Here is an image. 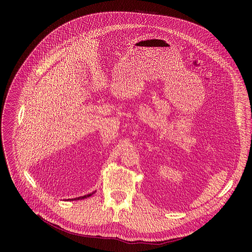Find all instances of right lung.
Masks as SVG:
<instances>
[{"label":"right lung","instance_id":"add662e5","mask_svg":"<svg viewBox=\"0 0 252 252\" xmlns=\"http://www.w3.org/2000/svg\"><path fill=\"white\" fill-rule=\"evenodd\" d=\"M94 193V192H93ZM93 193H90V194H87V195H84V196H80V197H78V198H73V200H78V199H84V198H87V197H89V196H91V195H93ZM69 200H71V199H69Z\"/></svg>","mask_w":252,"mask_h":252}]
</instances>
